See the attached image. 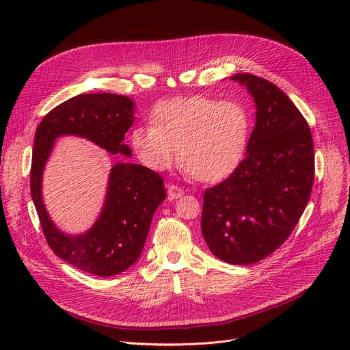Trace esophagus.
Returning <instances> with one entry per match:
<instances>
[{
    "mask_svg": "<svg viewBox=\"0 0 350 350\" xmlns=\"http://www.w3.org/2000/svg\"><path fill=\"white\" fill-rule=\"evenodd\" d=\"M167 194H169L170 198H178V197L185 194V190H183L178 186H176V185H167Z\"/></svg>",
    "mask_w": 350,
    "mask_h": 350,
    "instance_id": "34e87169",
    "label": "esophagus"
}]
</instances>
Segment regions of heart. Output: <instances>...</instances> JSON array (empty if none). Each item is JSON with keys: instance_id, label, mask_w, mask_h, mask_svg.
<instances>
[{"instance_id": "obj_1", "label": "heart", "mask_w": 350, "mask_h": 350, "mask_svg": "<svg viewBox=\"0 0 350 350\" xmlns=\"http://www.w3.org/2000/svg\"><path fill=\"white\" fill-rule=\"evenodd\" d=\"M152 120L131 133L140 161L164 172L180 146L181 169L203 181H217L237 167L250 133V116L241 102L204 95L163 100L153 107Z\"/></svg>"}]
</instances>
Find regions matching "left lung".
Masks as SVG:
<instances>
[{
    "label": "left lung",
    "instance_id": "1",
    "mask_svg": "<svg viewBox=\"0 0 350 350\" xmlns=\"http://www.w3.org/2000/svg\"><path fill=\"white\" fill-rule=\"evenodd\" d=\"M231 79L250 90L256 122L245 157L204 191L201 232L217 258L250 265L277 251L297 227L314 185V140L278 86L251 73Z\"/></svg>",
    "mask_w": 350,
    "mask_h": 350
}]
</instances>
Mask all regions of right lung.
<instances>
[{
    "label": "right lung",
    "instance_id": "obj_1",
    "mask_svg": "<svg viewBox=\"0 0 350 350\" xmlns=\"http://www.w3.org/2000/svg\"><path fill=\"white\" fill-rule=\"evenodd\" d=\"M133 107L132 99L123 95L83 94L53 107L35 132L29 183L45 240L61 260L98 277L118 275L137 261L153 214L165 198L161 176L140 164L116 163L96 224L72 237L48 217L41 196L42 172L55 139L62 135L86 137L110 154L131 156L123 140L135 120Z\"/></svg>",
    "mask_w": 350,
    "mask_h": 350
}]
</instances>
